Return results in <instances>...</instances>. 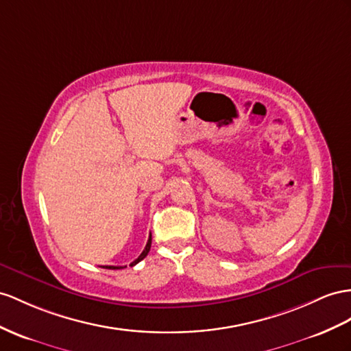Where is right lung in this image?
I'll return each instance as SVG.
<instances>
[{
    "label": "right lung",
    "mask_w": 351,
    "mask_h": 351,
    "mask_svg": "<svg viewBox=\"0 0 351 351\" xmlns=\"http://www.w3.org/2000/svg\"><path fill=\"white\" fill-rule=\"evenodd\" d=\"M149 249H151V234H149V239H148V241H147V246H145V249H143V252L134 259V261L130 264V267H133V265H136L138 263H141L143 258H145L147 255H148V252H149ZM104 268H110V269H121V268H124V267H114V265H105Z\"/></svg>",
    "instance_id": "obj_1"
}]
</instances>
